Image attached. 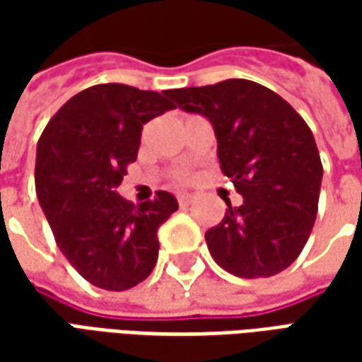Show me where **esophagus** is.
<instances>
[{
    "instance_id": "esophagus-1",
    "label": "esophagus",
    "mask_w": 362,
    "mask_h": 362,
    "mask_svg": "<svg viewBox=\"0 0 362 362\" xmlns=\"http://www.w3.org/2000/svg\"><path fill=\"white\" fill-rule=\"evenodd\" d=\"M192 199H194L192 194H178V205H180V207H188V205L192 204Z\"/></svg>"
}]
</instances>
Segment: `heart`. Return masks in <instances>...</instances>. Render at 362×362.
Returning <instances> with one entry per match:
<instances>
[{
  "label": "heart",
  "mask_w": 362,
  "mask_h": 362,
  "mask_svg": "<svg viewBox=\"0 0 362 362\" xmlns=\"http://www.w3.org/2000/svg\"><path fill=\"white\" fill-rule=\"evenodd\" d=\"M189 178L188 170H180V173L176 174V182H186Z\"/></svg>",
  "instance_id": "heart-1"
}]
</instances>
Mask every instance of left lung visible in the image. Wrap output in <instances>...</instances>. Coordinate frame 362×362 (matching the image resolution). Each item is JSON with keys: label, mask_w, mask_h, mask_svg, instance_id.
I'll return each mask as SVG.
<instances>
[{"label": "left lung", "mask_w": 362, "mask_h": 362, "mask_svg": "<svg viewBox=\"0 0 362 362\" xmlns=\"http://www.w3.org/2000/svg\"><path fill=\"white\" fill-rule=\"evenodd\" d=\"M182 110L209 119L221 170L244 197L205 233L223 269L272 277L303 252L318 213L322 160L310 127L277 93L248 79L166 90Z\"/></svg>", "instance_id": "left-lung-1"}]
</instances>
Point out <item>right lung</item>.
I'll return each mask as SVG.
<instances>
[{"label": "right lung", "instance_id": "right-lung-1", "mask_svg": "<svg viewBox=\"0 0 362 362\" xmlns=\"http://www.w3.org/2000/svg\"><path fill=\"white\" fill-rule=\"evenodd\" d=\"M176 108L166 93L103 83L71 96L36 147V196L56 244L81 277L106 291L147 279L158 258V227L173 194L134 205L116 194L137 158L143 124Z\"/></svg>", "mask_w": 362, "mask_h": 362}]
</instances>
